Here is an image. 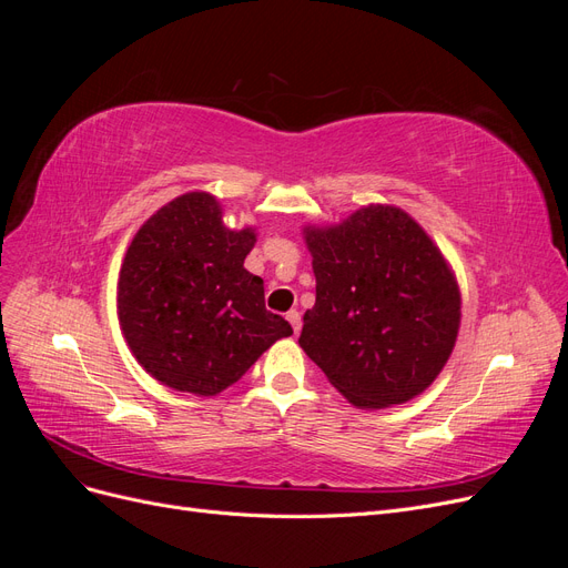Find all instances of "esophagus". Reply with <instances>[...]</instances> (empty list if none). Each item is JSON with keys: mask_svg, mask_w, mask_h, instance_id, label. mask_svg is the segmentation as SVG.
Returning a JSON list of instances; mask_svg holds the SVG:
<instances>
[{"mask_svg": "<svg viewBox=\"0 0 568 568\" xmlns=\"http://www.w3.org/2000/svg\"><path fill=\"white\" fill-rule=\"evenodd\" d=\"M286 320H288V324H291V329H294V334H298L301 326H303L301 313H298V311H288V313H286Z\"/></svg>", "mask_w": 568, "mask_h": 568, "instance_id": "1", "label": "esophagus"}]
</instances>
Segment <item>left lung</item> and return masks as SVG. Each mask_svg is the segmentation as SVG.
Here are the masks:
<instances>
[{
    "label": "left lung",
    "mask_w": 568,
    "mask_h": 568,
    "mask_svg": "<svg viewBox=\"0 0 568 568\" xmlns=\"http://www.w3.org/2000/svg\"><path fill=\"white\" fill-rule=\"evenodd\" d=\"M317 280L301 348L355 407L403 405L434 384L459 332V286L415 220L372 203L303 230Z\"/></svg>",
    "instance_id": "obj_1"
}]
</instances>
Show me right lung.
<instances>
[{
    "instance_id": "1",
    "label": "right lung",
    "mask_w": 568,
    "mask_h": 568,
    "mask_svg": "<svg viewBox=\"0 0 568 568\" xmlns=\"http://www.w3.org/2000/svg\"><path fill=\"white\" fill-rule=\"evenodd\" d=\"M255 230H230L213 194L189 192L153 213L128 246L118 320L153 379L217 395L242 379L274 341L294 334L265 311L263 280L244 261Z\"/></svg>"
}]
</instances>
